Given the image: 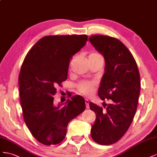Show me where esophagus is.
Returning <instances> with one entry per match:
<instances>
[{"label":"esophagus","mask_w":157,"mask_h":157,"mask_svg":"<svg viewBox=\"0 0 157 157\" xmlns=\"http://www.w3.org/2000/svg\"><path fill=\"white\" fill-rule=\"evenodd\" d=\"M85 102H86V108L87 109H89V101L87 99H86V101H85Z\"/></svg>","instance_id":"esophagus-1"}]
</instances>
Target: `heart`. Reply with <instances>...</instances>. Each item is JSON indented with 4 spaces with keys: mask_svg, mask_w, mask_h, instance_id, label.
Instances as JSON below:
<instances>
[{
    "mask_svg": "<svg viewBox=\"0 0 157 157\" xmlns=\"http://www.w3.org/2000/svg\"><path fill=\"white\" fill-rule=\"evenodd\" d=\"M98 56H100L98 55L96 52H92L89 56V59L90 58L96 57ZM73 60L71 62L70 66L72 64ZM96 86V82H90V81H82L79 82L77 85V88L78 91L82 93V95H86V96H89L92 95L94 90H95V87Z\"/></svg>",
    "mask_w": 157,
    "mask_h": 157,
    "instance_id": "heart-1",
    "label": "heart"
}]
</instances>
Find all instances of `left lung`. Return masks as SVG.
Masks as SVG:
<instances>
[{
  "instance_id": "obj_1",
  "label": "left lung",
  "mask_w": 157,
  "mask_h": 157,
  "mask_svg": "<svg viewBox=\"0 0 157 157\" xmlns=\"http://www.w3.org/2000/svg\"><path fill=\"white\" fill-rule=\"evenodd\" d=\"M89 40L105 60L98 95L102 101H111L105 111L89 102L96 114L91 136L98 144L108 145L120 140L132 122L140 93V75L132 53L118 39L96 35Z\"/></svg>"
}]
</instances>
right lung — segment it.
I'll use <instances>...</instances> for the list:
<instances>
[{
  "label": "right lung",
  "mask_w": 157,
  "mask_h": 157,
  "mask_svg": "<svg viewBox=\"0 0 157 157\" xmlns=\"http://www.w3.org/2000/svg\"><path fill=\"white\" fill-rule=\"evenodd\" d=\"M87 38L86 35L43 37L25 57L18 79L20 103L27 126L42 144L61 143L70 121L86 109L82 96H73L57 106L53 96L58 85L67 79L70 59Z\"/></svg>",
  "instance_id": "1"
}]
</instances>
